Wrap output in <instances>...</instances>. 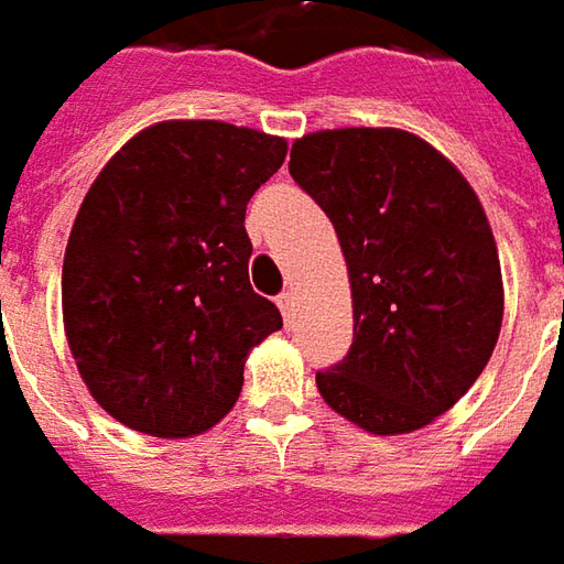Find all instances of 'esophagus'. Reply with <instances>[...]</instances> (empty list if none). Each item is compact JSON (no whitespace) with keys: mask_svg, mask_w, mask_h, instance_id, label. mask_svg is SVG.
I'll return each instance as SVG.
<instances>
[{"mask_svg":"<svg viewBox=\"0 0 564 564\" xmlns=\"http://www.w3.org/2000/svg\"><path fill=\"white\" fill-rule=\"evenodd\" d=\"M275 304H279V310H282V316L291 319V313H294V294H291V291H282Z\"/></svg>","mask_w":564,"mask_h":564,"instance_id":"1","label":"esophagus"}]
</instances>
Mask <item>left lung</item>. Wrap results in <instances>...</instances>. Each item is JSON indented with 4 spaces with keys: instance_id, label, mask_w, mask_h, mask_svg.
Returning <instances> with one entry per match:
<instances>
[{
    "instance_id": "8db88e82",
    "label": "left lung",
    "mask_w": 564,
    "mask_h": 564,
    "mask_svg": "<svg viewBox=\"0 0 564 564\" xmlns=\"http://www.w3.org/2000/svg\"><path fill=\"white\" fill-rule=\"evenodd\" d=\"M289 171L334 224L352 289V344L316 371L322 399L378 436L421 430L476 383L500 334L482 205L448 159L399 128L306 134Z\"/></svg>"
}]
</instances>
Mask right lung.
<instances>
[{"label":"right lung","instance_id":"1","mask_svg":"<svg viewBox=\"0 0 564 564\" xmlns=\"http://www.w3.org/2000/svg\"><path fill=\"white\" fill-rule=\"evenodd\" d=\"M289 143L215 119L147 128L107 162L64 254V328L82 380L159 438L212 430L242 393L248 349L282 328L248 282L245 205Z\"/></svg>","mask_w":564,"mask_h":564}]
</instances>
